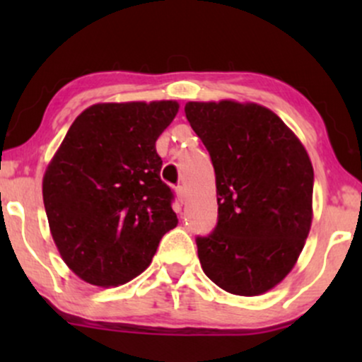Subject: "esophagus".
Listing matches in <instances>:
<instances>
[{
    "label": "esophagus",
    "mask_w": 362,
    "mask_h": 362,
    "mask_svg": "<svg viewBox=\"0 0 362 362\" xmlns=\"http://www.w3.org/2000/svg\"><path fill=\"white\" fill-rule=\"evenodd\" d=\"M177 197H178V201L184 204V202H185V189L182 185L177 187Z\"/></svg>",
    "instance_id": "esophagus-1"
}]
</instances>
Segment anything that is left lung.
Listing matches in <instances>:
<instances>
[{
    "mask_svg": "<svg viewBox=\"0 0 362 362\" xmlns=\"http://www.w3.org/2000/svg\"><path fill=\"white\" fill-rule=\"evenodd\" d=\"M216 172L218 226L199 236L202 271L236 296H259L293 271L313 219V167L277 114L253 102H187Z\"/></svg>",
    "mask_w": 362,
    "mask_h": 362,
    "instance_id": "obj_1",
    "label": "left lung"
}]
</instances>
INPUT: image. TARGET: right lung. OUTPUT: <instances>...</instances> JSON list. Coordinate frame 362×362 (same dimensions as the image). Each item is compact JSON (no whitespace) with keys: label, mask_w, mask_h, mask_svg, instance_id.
Returning <instances> with one entry per match:
<instances>
[{"label":"right lung","mask_w":362,"mask_h":362,"mask_svg":"<svg viewBox=\"0 0 362 362\" xmlns=\"http://www.w3.org/2000/svg\"><path fill=\"white\" fill-rule=\"evenodd\" d=\"M178 107L95 103L74 119L49 161L42 178L49 230L61 259L85 282L115 288L134 279L178 224L156 153Z\"/></svg>","instance_id":"1"}]
</instances>
